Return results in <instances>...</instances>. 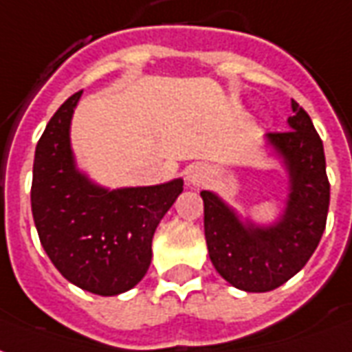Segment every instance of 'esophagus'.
Segmentation results:
<instances>
[{"label":"esophagus","mask_w":352,"mask_h":352,"mask_svg":"<svg viewBox=\"0 0 352 352\" xmlns=\"http://www.w3.org/2000/svg\"><path fill=\"white\" fill-rule=\"evenodd\" d=\"M210 178H212V173L204 165H193L187 173V182H189V186L193 187H202Z\"/></svg>","instance_id":"34e87169"}]
</instances>
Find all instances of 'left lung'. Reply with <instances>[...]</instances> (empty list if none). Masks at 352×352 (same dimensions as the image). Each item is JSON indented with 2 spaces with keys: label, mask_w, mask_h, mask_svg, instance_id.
I'll return each mask as SVG.
<instances>
[{
  "label": "left lung",
  "mask_w": 352,
  "mask_h": 352,
  "mask_svg": "<svg viewBox=\"0 0 352 352\" xmlns=\"http://www.w3.org/2000/svg\"><path fill=\"white\" fill-rule=\"evenodd\" d=\"M289 125L285 133L266 135L289 170V199L278 223H243L217 195L201 193L210 261L223 279L242 291H274L296 276L327 227L330 184L324 148L309 114L294 99Z\"/></svg>",
  "instance_id": "obj_1"
}]
</instances>
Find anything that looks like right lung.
<instances>
[{
    "label": "right lung",
    "mask_w": 352,
    "mask_h": 352,
    "mask_svg": "<svg viewBox=\"0 0 352 352\" xmlns=\"http://www.w3.org/2000/svg\"><path fill=\"white\" fill-rule=\"evenodd\" d=\"M82 91L50 118L35 148L33 221L46 255L84 291L114 296L133 289L151 263V238L184 191V179L109 191L74 165L69 129Z\"/></svg>",
    "instance_id": "1"
}]
</instances>
